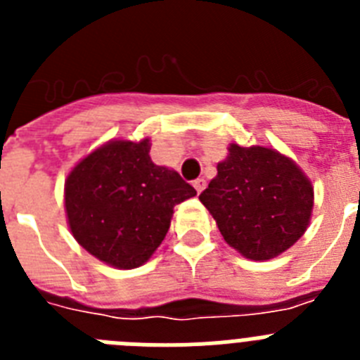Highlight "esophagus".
Wrapping results in <instances>:
<instances>
[{"mask_svg":"<svg viewBox=\"0 0 360 360\" xmlns=\"http://www.w3.org/2000/svg\"><path fill=\"white\" fill-rule=\"evenodd\" d=\"M193 186H195L196 193H202V191L205 189V180H203V178H196L195 182H193Z\"/></svg>","mask_w":360,"mask_h":360,"instance_id":"obj_1","label":"esophagus"}]
</instances>
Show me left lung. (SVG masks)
Here are the masks:
<instances>
[{
	"mask_svg": "<svg viewBox=\"0 0 360 360\" xmlns=\"http://www.w3.org/2000/svg\"><path fill=\"white\" fill-rule=\"evenodd\" d=\"M200 202L231 247L249 259H270L303 236L314 207L311 184L276 149L231 144L229 157Z\"/></svg>",
	"mask_w": 360,
	"mask_h": 360,
	"instance_id": "1",
	"label": "left lung"
}]
</instances>
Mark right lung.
Listing matches in <instances>:
<instances>
[{"label":"right lung","mask_w":360,"mask_h":360,"mask_svg":"<svg viewBox=\"0 0 360 360\" xmlns=\"http://www.w3.org/2000/svg\"><path fill=\"white\" fill-rule=\"evenodd\" d=\"M176 171L155 165L149 141H111L82 158L65 186L73 238L101 262L135 269L165 238L174 205L195 196Z\"/></svg>","instance_id":"1"}]
</instances>
